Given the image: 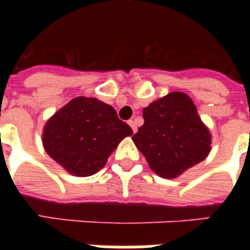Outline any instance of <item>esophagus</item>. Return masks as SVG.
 <instances>
[{"label": "esophagus", "mask_w": 250, "mask_h": 250, "mask_svg": "<svg viewBox=\"0 0 250 250\" xmlns=\"http://www.w3.org/2000/svg\"><path fill=\"white\" fill-rule=\"evenodd\" d=\"M128 125H131V128H132L133 132H136L137 127H136V123H135V121H132V119H131V121H128Z\"/></svg>", "instance_id": "obj_1"}]
</instances>
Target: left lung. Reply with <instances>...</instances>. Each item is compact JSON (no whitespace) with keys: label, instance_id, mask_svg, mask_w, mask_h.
<instances>
[{"label":"left lung","instance_id":"obj_1","mask_svg":"<svg viewBox=\"0 0 250 250\" xmlns=\"http://www.w3.org/2000/svg\"><path fill=\"white\" fill-rule=\"evenodd\" d=\"M143 118L132 140L157 175L176 178L209 154V129L187 94L171 92L144 107Z\"/></svg>","mask_w":250,"mask_h":250}]
</instances>
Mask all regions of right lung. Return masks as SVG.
<instances>
[{"label":"right lung","mask_w":250,"mask_h":250,"mask_svg":"<svg viewBox=\"0 0 250 250\" xmlns=\"http://www.w3.org/2000/svg\"><path fill=\"white\" fill-rule=\"evenodd\" d=\"M132 133L113 106L97 98L75 97L49 119L42 144L70 174L89 176L101 170L119 141Z\"/></svg>","instance_id":"obj_1"}]
</instances>
